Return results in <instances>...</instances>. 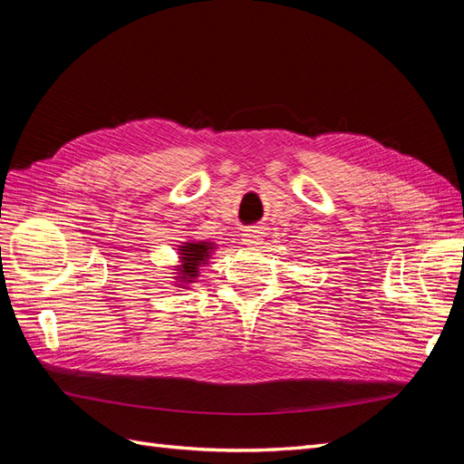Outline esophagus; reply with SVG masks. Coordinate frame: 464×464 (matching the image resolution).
Returning a JSON list of instances; mask_svg holds the SVG:
<instances>
[{
    "instance_id": "1",
    "label": "esophagus",
    "mask_w": 464,
    "mask_h": 464,
    "mask_svg": "<svg viewBox=\"0 0 464 464\" xmlns=\"http://www.w3.org/2000/svg\"><path fill=\"white\" fill-rule=\"evenodd\" d=\"M263 240V232L259 228H249L244 232V244L246 246H259Z\"/></svg>"
}]
</instances>
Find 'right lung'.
Wrapping results in <instances>:
<instances>
[{"label": "right lung", "mask_w": 464, "mask_h": 464, "mask_svg": "<svg viewBox=\"0 0 464 464\" xmlns=\"http://www.w3.org/2000/svg\"><path fill=\"white\" fill-rule=\"evenodd\" d=\"M179 247V265L176 266V280L179 286H186L189 283H195V278L199 276V269L207 265L215 251L213 242H184Z\"/></svg>", "instance_id": "add662e5"}]
</instances>
